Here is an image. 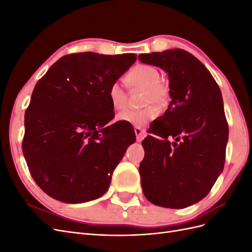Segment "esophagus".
<instances>
[{
    "label": "esophagus",
    "instance_id": "esophagus-1",
    "mask_svg": "<svg viewBox=\"0 0 252 252\" xmlns=\"http://www.w3.org/2000/svg\"><path fill=\"white\" fill-rule=\"evenodd\" d=\"M134 132H135V135H136V141H138V142H142V140L144 139V136H145L144 131L142 130L141 128L135 127V128H134Z\"/></svg>",
    "mask_w": 252,
    "mask_h": 252
}]
</instances>
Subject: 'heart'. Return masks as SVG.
<instances>
[{
	"mask_svg": "<svg viewBox=\"0 0 252 252\" xmlns=\"http://www.w3.org/2000/svg\"><path fill=\"white\" fill-rule=\"evenodd\" d=\"M127 84L132 88L145 89L144 106L148 107L142 110H123L117 116V120L138 128L147 126L158 117L154 107L163 108L168 101L169 90L161 81V72L155 66L139 64L135 65L127 74ZM108 98L116 110H122L127 105V93L120 82H113L108 88Z\"/></svg>",
	"mask_w": 252,
	"mask_h": 252,
	"instance_id": "heart-1",
	"label": "heart"
}]
</instances>
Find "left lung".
<instances>
[{"instance_id":"left-lung-1","label":"left lung","mask_w":252,"mask_h":252,"mask_svg":"<svg viewBox=\"0 0 252 252\" xmlns=\"http://www.w3.org/2000/svg\"><path fill=\"white\" fill-rule=\"evenodd\" d=\"M139 60L167 73L171 97L142 142L143 193L161 207L185 208L203 200L224 169L228 124L222 94L207 68L185 50L142 53Z\"/></svg>"}]
</instances>
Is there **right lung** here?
<instances>
[{
  "label": "right lung",
  "mask_w": 252,
  "mask_h": 252,
  "mask_svg": "<svg viewBox=\"0 0 252 252\" xmlns=\"http://www.w3.org/2000/svg\"><path fill=\"white\" fill-rule=\"evenodd\" d=\"M133 53L65 56L36 83L23 141L29 171L43 191L80 204L107 191L135 134L116 124L108 88L135 62Z\"/></svg>",
  "instance_id": "right-lung-1"
}]
</instances>
